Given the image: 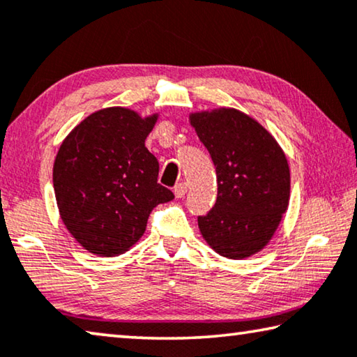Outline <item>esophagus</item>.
I'll return each instance as SVG.
<instances>
[{
	"instance_id": "34e87169",
	"label": "esophagus",
	"mask_w": 357,
	"mask_h": 357,
	"mask_svg": "<svg viewBox=\"0 0 357 357\" xmlns=\"http://www.w3.org/2000/svg\"><path fill=\"white\" fill-rule=\"evenodd\" d=\"M185 194H188V184L179 183L176 188H174V195H176V199H183Z\"/></svg>"
}]
</instances>
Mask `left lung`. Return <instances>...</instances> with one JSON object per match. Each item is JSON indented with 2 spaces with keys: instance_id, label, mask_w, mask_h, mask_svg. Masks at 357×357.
Instances as JSON below:
<instances>
[{
  "instance_id": "left-lung-1",
  "label": "left lung",
  "mask_w": 357,
  "mask_h": 357,
  "mask_svg": "<svg viewBox=\"0 0 357 357\" xmlns=\"http://www.w3.org/2000/svg\"><path fill=\"white\" fill-rule=\"evenodd\" d=\"M190 126L216 167L218 200L199 216L219 256L246 259L268 245L289 205V163L268 130L235 107L192 112Z\"/></svg>"
}]
</instances>
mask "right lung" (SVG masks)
<instances>
[{"label": "right lung", "instance_id": "1", "mask_svg": "<svg viewBox=\"0 0 357 357\" xmlns=\"http://www.w3.org/2000/svg\"><path fill=\"white\" fill-rule=\"evenodd\" d=\"M158 114L128 107L95 111L71 130L54 162L60 218L79 245L101 257L128 251L149 214L174 199L157 183L158 162L144 146Z\"/></svg>", "mask_w": 357, "mask_h": 357}]
</instances>
